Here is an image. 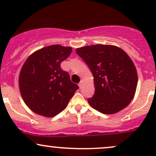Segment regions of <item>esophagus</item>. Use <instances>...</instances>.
Segmentation results:
<instances>
[{
    "instance_id": "1",
    "label": "esophagus",
    "mask_w": 156,
    "mask_h": 156,
    "mask_svg": "<svg viewBox=\"0 0 156 156\" xmlns=\"http://www.w3.org/2000/svg\"><path fill=\"white\" fill-rule=\"evenodd\" d=\"M78 86H79V87H80V88H81V87H83V80H80V83H78Z\"/></svg>"
}]
</instances>
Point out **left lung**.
<instances>
[{
  "label": "left lung",
  "mask_w": 156,
  "mask_h": 156,
  "mask_svg": "<svg viewBox=\"0 0 156 156\" xmlns=\"http://www.w3.org/2000/svg\"><path fill=\"white\" fill-rule=\"evenodd\" d=\"M94 77V96L89 104L105 114H113L128 106L135 95L136 68L129 55L117 46L94 44L76 48Z\"/></svg>",
  "instance_id": "left-lung-1"
}]
</instances>
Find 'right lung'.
<instances>
[{"instance_id":"right-lung-1","label":"right lung","mask_w":156,"mask_h":156,"mask_svg":"<svg viewBox=\"0 0 156 156\" xmlns=\"http://www.w3.org/2000/svg\"><path fill=\"white\" fill-rule=\"evenodd\" d=\"M73 48L53 44L34 52L21 68L19 88L23 101L33 112L53 117L62 112L78 89L60 64Z\"/></svg>"}]
</instances>
